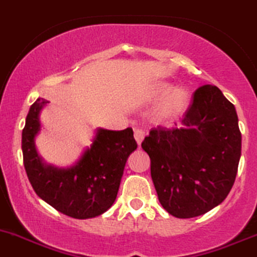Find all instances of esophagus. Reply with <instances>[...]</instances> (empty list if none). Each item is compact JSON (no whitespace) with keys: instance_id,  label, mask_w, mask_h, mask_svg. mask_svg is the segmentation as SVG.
Listing matches in <instances>:
<instances>
[{"instance_id":"34e87169","label":"esophagus","mask_w":257,"mask_h":257,"mask_svg":"<svg viewBox=\"0 0 257 257\" xmlns=\"http://www.w3.org/2000/svg\"><path fill=\"white\" fill-rule=\"evenodd\" d=\"M144 137H146V132H144L143 129L138 128V129H136V131H134V138H136L137 143H138L139 146H141L142 142H143Z\"/></svg>"}]
</instances>
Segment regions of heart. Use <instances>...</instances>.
Masks as SVG:
<instances>
[{
  "label": "heart",
  "instance_id": "obj_1",
  "mask_svg": "<svg viewBox=\"0 0 257 257\" xmlns=\"http://www.w3.org/2000/svg\"><path fill=\"white\" fill-rule=\"evenodd\" d=\"M146 100L149 103L162 100L157 108V116L161 120H173L187 110L189 94L184 89H173L168 83H156L147 90Z\"/></svg>",
  "mask_w": 257,
  "mask_h": 257
}]
</instances>
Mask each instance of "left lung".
<instances>
[{
	"label": "left lung",
	"instance_id": "obj_1",
	"mask_svg": "<svg viewBox=\"0 0 257 257\" xmlns=\"http://www.w3.org/2000/svg\"><path fill=\"white\" fill-rule=\"evenodd\" d=\"M142 148L164 210L178 218L205 215L227 197L237 174L241 132L235 106L217 86H201L181 125L152 128Z\"/></svg>",
	"mask_w": 257,
	"mask_h": 257
}]
</instances>
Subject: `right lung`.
<instances>
[{
	"mask_svg": "<svg viewBox=\"0 0 257 257\" xmlns=\"http://www.w3.org/2000/svg\"><path fill=\"white\" fill-rule=\"evenodd\" d=\"M49 101L39 98L30 108L22 131V154L36 195L59 212L85 220L105 212L115 201L126 159L137 149L133 129H98L93 144L71 168L45 166L35 148L39 114Z\"/></svg>",
	"mask_w": 257,
	"mask_h": 257,
	"instance_id": "add662e5",
	"label": "right lung"
}]
</instances>
